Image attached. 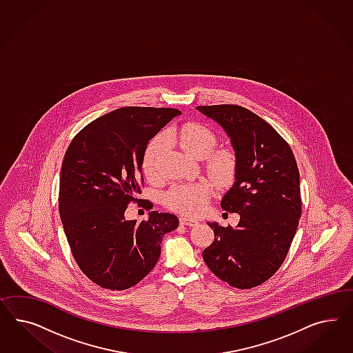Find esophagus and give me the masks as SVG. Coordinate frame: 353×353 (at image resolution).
Masks as SVG:
<instances>
[{"instance_id":"1","label":"esophagus","mask_w":353,"mask_h":353,"mask_svg":"<svg viewBox=\"0 0 353 353\" xmlns=\"http://www.w3.org/2000/svg\"><path fill=\"white\" fill-rule=\"evenodd\" d=\"M180 224L186 225V226H196L199 224V221L190 219V217H186V216H181L180 217Z\"/></svg>"}]
</instances>
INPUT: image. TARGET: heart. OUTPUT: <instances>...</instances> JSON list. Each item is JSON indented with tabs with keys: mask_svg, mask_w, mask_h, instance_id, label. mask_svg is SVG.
Returning a JSON list of instances; mask_svg holds the SVG:
<instances>
[{
	"mask_svg": "<svg viewBox=\"0 0 353 353\" xmlns=\"http://www.w3.org/2000/svg\"><path fill=\"white\" fill-rule=\"evenodd\" d=\"M171 139L176 141L182 149L196 159L205 158V170L219 188L232 185L236 174V159L234 154L228 150H212L217 145V139L211 129L201 124H186L182 128L173 130ZM164 139L159 136L152 139L143 157V172L146 177L155 181L159 179L161 152ZM211 196V186L205 181H192L173 185L164 194V202L171 208L181 214H201L205 208Z\"/></svg>",
	"mask_w": 353,
	"mask_h": 353,
	"instance_id": "1",
	"label": "heart"
}]
</instances>
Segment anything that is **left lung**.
Masks as SVG:
<instances>
[{
	"mask_svg": "<svg viewBox=\"0 0 353 353\" xmlns=\"http://www.w3.org/2000/svg\"><path fill=\"white\" fill-rule=\"evenodd\" d=\"M196 108L230 137L236 174L221 208L241 216L235 228L208 223L214 241L204 248V261L232 288L252 289L277 272L296 233L301 216L298 164L289 143L252 111L236 105Z\"/></svg>",
	"mask_w": 353,
	"mask_h": 353,
	"instance_id": "1",
	"label": "left lung"
}]
</instances>
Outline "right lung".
I'll use <instances>...</instances> for the list:
<instances>
[{"label":"right lung","instance_id":"add662e5","mask_svg":"<svg viewBox=\"0 0 353 353\" xmlns=\"http://www.w3.org/2000/svg\"><path fill=\"white\" fill-rule=\"evenodd\" d=\"M177 108L121 107L93 120L71 141L59 182V214L72 256L98 286L127 290L157 265L163 235L179 226L171 214L151 211L141 223L124 212L139 199L148 143Z\"/></svg>","mask_w":353,"mask_h":353}]
</instances>
